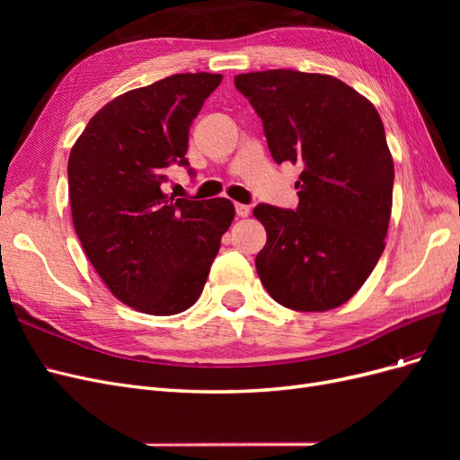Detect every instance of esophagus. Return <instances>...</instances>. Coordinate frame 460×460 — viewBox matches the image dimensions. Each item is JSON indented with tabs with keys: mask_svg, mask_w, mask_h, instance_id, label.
I'll return each mask as SVG.
<instances>
[{
	"mask_svg": "<svg viewBox=\"0 0 460 460\" xmlns=\"http://www.w3.org/2000/svg\"><path fill=\"white\" fill-rule=\"evenodd\" d=\"M249 213H252V207L243 205V203H235V215L245 218V217H249Z\"/></svg>",
	"mask_w": 460,
	"mask_h": 460,
	"instance_id": "esophagus-1",
	"label": "esophagus"
}]
</instances>
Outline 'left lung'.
Here are the masks:
<instances>
[{"label":"left lung","instance_id":"1","mask_svg":"<svg viewBox=\"0 0 460 460\" xmlns=\"http://www.w3.org/2000/svg\"><path fill=\"white\" fill-rule=\"evenodd\" d=\"M234 84L262 120L272 159L303 164L296 208H253L267 230L255 259L261 282L288 309H336L385 247L395 174L378 111L328 75L274 68Z\"/></svg>","mask_w":460,"mask_h":460}]
</instances>
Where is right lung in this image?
I'll list each match as a JSON object with an SVG mask.
<instances>
[{
  "instance_id": "right-lung-1",
  "label": "right lung",
  "mask_w": 460,
  "mask_h": 460,
  "mask_svg": "<svg viewBox=\"0 0 460 460\" xmlns=\"http://www.w3.org/2000/svg\"><path fill=\"white\" fill-rule=\"evenodd\" d=\"M222 75L184 73L130 90L97 111L68 157L75 230L117 299L147 314H176L201 296L232 201L164 196L171 164Z\"/></svg>"
}]
</instances>
